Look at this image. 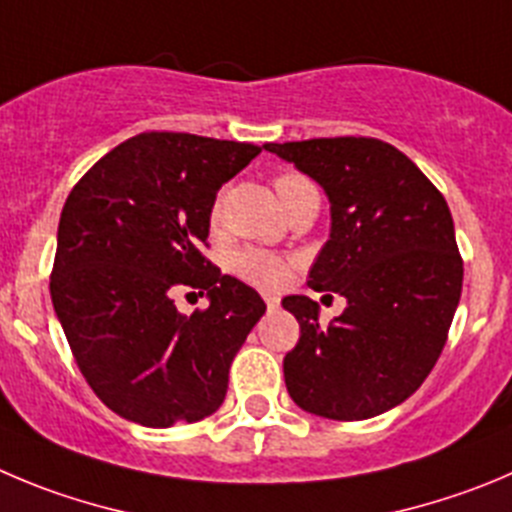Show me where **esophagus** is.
Returning <instances> with one entry per match:
<instances>
[{
	"label": "esophagus",
	"instance_id": "esophagus-1",
	"mask_svg": "<svg viewBox=\"0 0 512 512\" xmlns=\"http://www.w3.org/2000/svg\"><path fill=\"white\" fill-rule=\"evenodd\" d=\"M265 303H267V310L280 308V298H275V295H265Z\"/></svg>",
	"mask_w": 512,
	"mask_h": 512
}]
</instances>
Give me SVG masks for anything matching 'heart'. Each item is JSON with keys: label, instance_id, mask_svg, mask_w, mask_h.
<instances>
[{"label": "heart", "instance_id": "1", "mask_svg": "<svg viewBox=\"0 0 512 512\" xmlns=\"http://www.w3.org/2000/svg\"><path fill=\"white\" fill-rule=\"evenodd\" d=\"M310 181L300 174H280L275 179V191H278L280 204H288L290 197H293L295 191H300L303 186H308ZM212 222H219V199L214 202L212 207ZM232 270L240 275L242 280L247 283L257 285V288H265V290H275L280 285L288 283L290 278V262L283 260L278 255H267V252L260 250H242L237 255H232L229 260Z\"/></svg>", "mask_w": 512, "mask_h": 512}]
</instances>
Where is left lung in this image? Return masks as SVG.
<instances>
[{"label":"left lung","mask_w":512,"mask_h":512,"mask_svg":"<svg viewBox=\"0 0 512 512\" xmlns=\"http://www.w3.org/2000/svg\"><path fill=\"white\" fill-rule=\"evenodd\" d=\"M265 148L326 191L331 234L308 285L346 298L328 328L308 295L283 298L300 323V341L283 361L290 399L338 422L389 412L434 369L460 303L462 257L450 207L412 159L379 138Z\"/></svg>","instance_id":"left-lung-1"}]
</instances>
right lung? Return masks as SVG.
Listing matches in <instances>:
<instances>
[{
  "label": "right lung",
  "mask_w": 512,
  "mask_h": 512,
  "mask_svg": "<svg viewBox=\"0 0 512 512\" xmlns=\"http://www.w3.org/2000/svg\"><path fill=\"white\" fill-rule=\"evenodd\" d=\"M260 148L191 133H141L70 191L50 295L90 389L143 427L199 422L222 407L232 358L265 313L250 285L202 255L222 184ZM210 308L184 316L173 293Z\"/></svg>",
  "instance_id": "add662e5"
}]
</instances>
